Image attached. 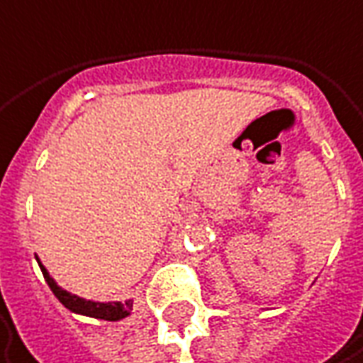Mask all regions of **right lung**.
Masks as SVG:
<instances>
[{"mask_svg": "<svg viewBox=\"0 0 363 363\" xmlns=\"http://www.w3.org/2000/svg\"><path fill=\"white\" fill-rule=\"evenodd\" d=\"M41 272H43V278L48 282V286L52 289V293L58 296V301L70 309L74 313H83V315H89V318H98V320H108V322H116V320H123L129 315V311L133 309V301H125V303H94V301H85V298H79V296L70 295L67 291H62L48 274V269L39 263Z\"/></svg>", "mask_w": 363, "mask_h": 363, "instance_id": "1", "label": "right lung"}]
</instances>
